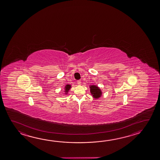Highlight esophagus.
Here are the masks:
<instances>
[{"instance_id": "obj_1", "label": "esophagus", "mask_w": 160, "mask_h": 160, "mask_svg": "<svg viewBox=\"0 0 160 160\" xmlns=\"http://www.w3.org/2000/svg\"><path fill=\"white\" fill-rule=\"evenodd\" d=\"M77 83L79 84V85H80L81 83V81L80 80H77Z\"/></svg>"}]
</instances>
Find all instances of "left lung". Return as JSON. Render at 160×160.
Returning a JSON list of instances; mask_svg holds the SVG:
<instances>
[{
	"mask_svg": "<svg viewBox=\"0 0 160 160\" xmlns=\"http://www.w3.org/2000/svg\"><path fill=\"white\" fill-rule=\"evenodd\" d=\"M90 88V92L92 94L94 98H98L101 96V90L98 88V87L96 86H91Z\"/></svg>",
	"mask_w": 160,
	"mask_h": 160,
	"instance_id": "left-lung-1",
	"label": "left lung"
}]
</instances>
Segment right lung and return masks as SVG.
<instances>
[{"label": "right lung", "instance_id": "add662e5", "mask_svg": "<svg viewBox=\"0 0 160 160\" xmlns=\"http://www.w3.org/2000/svg\"><path fill=\"white\" fill-rule=\"evenodd\" d=\"M71 88V85H67L66 86V87H65V89H66V92H68V90H69V89H70Z\"/></svg>", "mask_w": 160, "mask_h": 160}]
</instances>
